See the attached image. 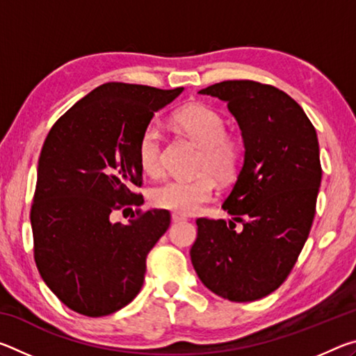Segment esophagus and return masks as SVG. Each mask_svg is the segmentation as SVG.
Returning <instances> with one entry per match:
<instances>
[{
	"mask_svg": "<svg viewBox=\"0 0 356 356\" xmlns=\"http://www.w3.org/2000/svg\"><path fill=\"white\" fill-rule=\"evenodd\" d=\"M171 220L172 222H182V221H186V218L184 215H179V213H172L171 215Z\"/></svg>",
	"mask_w": 356,
	"mask_h": 356,
	"instance_id": "1",
	"label": "esophagus"
}]
</instances>
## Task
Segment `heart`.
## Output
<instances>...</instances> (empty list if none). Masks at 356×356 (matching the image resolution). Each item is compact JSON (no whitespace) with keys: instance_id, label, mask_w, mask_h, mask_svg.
Returning <instances> with one entry per match:
<instances>
[{"instance_id":"1","label":"heart","mask_w":356,"mask_h":356,"mask_svg":"<svg viewBox=\"0 0 356 356\" xmlns=\"http://www.w3.org/2000/svg\"><path fill=\"white\" fill-rule=\"evenodd\" d=\"M177 127L201 146L195 177L168 179L150 193L154 206L176 213H195L215 195V180H227L238 171L242 163V146L236 138L226 135V124L221 114L202 104L186 105L174 116ZM161 130L149 124L138 141V161L144 172L156 176L161 171ZM210 172L213 173L209 174Z\"/></svg>"}]
</instances>
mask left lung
<instances>
[{"instance_id": "1", "label": "left lung", "mask_w": 356, "mask_h": 356, "mask_svg": "<svg viewBox=\"0 0 356 356\" xmlns=\"http://www.w3.org/2000/svg\"><path fill=\"white\" fill-rule=\"evenodd\" d=\"M200 94L226 102L242 130L243 165L221 207L243 229L197 218L191 262L218 297L254 301L286 281L308 240L322 180L317 134L303 108L270 84L229 80Z\"/></svg>"}]
</instances>
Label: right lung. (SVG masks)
<instances>
[{
  "mask_svg": "<svg viewBox=\"0 0 356 356\" xmlns=\"http://www.w3.org/2000/svg\"><path fill=\"white\" fill-rule=\"evenodd\" d=\"M182 91L105 83L48 131L31 206L34 261L50 291L78 314H113L141 291L146 257L171 215L147 210L129 225L111 215L141 204L134 193L143 184L138 141L154 113Z\"/></svg>",
  "mask_w": 356,
  "mask_h": 356,
  "instance_id": "1",
  "label": "right lung"
}]
</instances>
